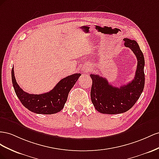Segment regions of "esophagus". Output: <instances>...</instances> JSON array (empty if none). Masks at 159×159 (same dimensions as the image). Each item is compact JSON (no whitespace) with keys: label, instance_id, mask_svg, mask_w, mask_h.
Instances as JSON below:
<instances>
[{"label":"esophagus","instance_id":"1","mask_svg":"<svg viewBox=\"0 0 159 159\" xmlns=\"http://www.w3.org/2000/svg\"><path fill=\"white\" fill-rule=\"evenodd\" d=\"M92 70V67L90 66V65H87L84 66V70L85 72H89V71H90Z\"/></svg>","mask_w":159,"mask_h":159}]
</instances>
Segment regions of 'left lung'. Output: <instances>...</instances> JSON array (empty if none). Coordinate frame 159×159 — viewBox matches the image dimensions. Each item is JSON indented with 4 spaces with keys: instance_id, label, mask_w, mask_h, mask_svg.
<instances>
[{
    "instance_id": "left-lung-1",
    "label": "left lung",
    "mask_w": 159,
    "mask_h": 159,
    "mask_svg": "<svg viewBox=\"0 0 159 159\" xmlns=\"http://www.w3.org/2000/svg\"><path fill=\"white\" fill-rule=\"evenodd\" d=\"M125 46L131 49L137 58V67L133 80L120 87H113L105 78L90 74L93 80L90 98L95 109L103 114L125 112L137 101L144 87V58L139 44L134 40L124 39Z\"/></svg>"
}]
</instances>
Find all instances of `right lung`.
<instances>
[{
	"label": "right lung",
	"instance_id": "right-lung-1",
	"mask_svg": "<svg viewBox=\"0 0 159 159\" xmlns=\"http://www.w3.org/2000/svg\"><path fill=\"white\" fill-rule=\"evenodd\" d=\"M81 74L68 76L58 82L49 92L33 94L25 92L16 83L14 68L12 69V82L15 93L25 107L37 114L51 115L60 112L64 108L68 95Z\"/></svg>",
	"mask_w": 159,
	"mask_h": 159
}]
</instances>
